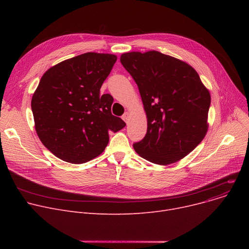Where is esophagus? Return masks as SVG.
<instances>
[{
  "label": "esophagus",
  "mask_w": 249,
  "mask_h": 249,
  "mask_svg": "<svg viewBox=\"0 0 249 249\" xmlns=\"http://www.w3.org/2000/svg\"><path fill=\"white\" fill-rule=\"evenodd\" d=\"M129 119H130V113H129V112H126V113L123 115V120H124L126 123H128Z\"/></svg>",
  "instance_id": "34e87169"
}]
</instances>
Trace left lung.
<instances>
[{
	"label": "left lung",
	"instance_id": "8db88e82",
	"mask_svg": "<svg viewBox=\"0 0 249 249\" xmlns=\"http://www.w3.org/2000/svg\"><path fill=\"white\" fill-rule=\"evenodd\" d=\"M120 61L138 86L147 119L135 151L155 164L178 162L207 134L210 91L189 63L160 51L127 52Z\"/></svg>",
	"mask_w": 249,
	"mask_h": 249
}]
</instances>
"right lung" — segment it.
Here are the masks:
<instances>
[{
	"mask_svg": "<svg viewBox=\"0 0 249 249\" xmlns=\"http://www.w3.org/2000/svg\"><path fill=\"white\" fill-rule=\"evenodd\" d=\"M117 60L115 54L87 53L65 59L42 75L32 100L35 131L56 158L84 163L100 155L109 132L126 126L113 116V97L100 89Z\"/></svg>",
	"mask_w": 249,
	"mask_h": 249,
	"instance_id": "right-lung-1",
	"label": "right lung"
}]
</instances>
